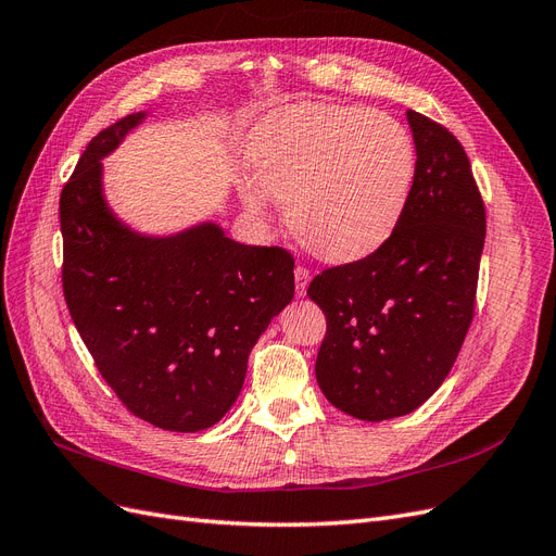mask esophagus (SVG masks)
Segmentation results:
<instances>
[{
	"label": "esophagus",
	"instance_id": "esophagus-1",
	"mask_svg": "<svg viewBox=\"0 0 556 556\" xmlns=\"http://www.w3.org/2000/svg\"><path fill=\"white\" fill-rule=\"evenodd\" d=\"M308 282H311V274H308V268H304V266H296V268H294V285H296V296H306Z\"/></svg>",
	"mask_w": 556,
	"mask_h": 556
}]
</instances>
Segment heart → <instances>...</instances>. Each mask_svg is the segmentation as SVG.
<instances>
[{
	"label": "heart",
	"mask_w": 556,
	"mask_h": 556,
	"mask_svg": "<svg viewBox=\"0 0 556 556\" xmlns=\"http://www.w3.org/2000/svg\"><path fill=\"white\" fill-rule=\"evenodd\" d=\"M245 208L264 217L285 204L292 237L315 257L348 264L390 241L408 208L415 143L384 113L336 104H294L252 131Z\"/></svg>",
	"instance_id": "1"
}]
</instances>
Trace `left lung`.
Wrapping results in <instances>:
<instances>
[{
	"label": "left lung",
	"instance_id": "left-lung-1",
	"mask_svg": "<svg viewBox=\"0 0 556 556\" xmlns=\"http://www.w3.org/2000/svg\"><path fill=\"white\" fill-rule=\"evenodd\" d=\"M406 117L417 166L396 231L308 288L327 317L319 390L366 422L408 415L443 384L473 319L484 245V206L462 143L422 113Z\"/></svg>",
	"mask_w": 556,
	"mask_h": 556
}]
</instances>
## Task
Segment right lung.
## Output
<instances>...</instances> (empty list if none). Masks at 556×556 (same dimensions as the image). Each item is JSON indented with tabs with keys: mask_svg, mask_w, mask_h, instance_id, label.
Instances as JSON below:
<instances>
[{
	"mask_svg": "<svg viewBox=\"0 0 556 556\" xmlns=\"http://www.w3.org/2000/svg\"><path fill=\"white\" fill-rule=\"evenodd\" d=\"M146 117L99 131L64 185L62 288L117 399L150 425L190 433L239 399L250 350L294 296V260L233 241L213 220L153 237L117 217L102 160Z\"/></svg>",
	"mask_w": 556,
	"mask_h": 556,
	"instance_id": "add662e5",
	"label": "right lung"
}]
</instances>
